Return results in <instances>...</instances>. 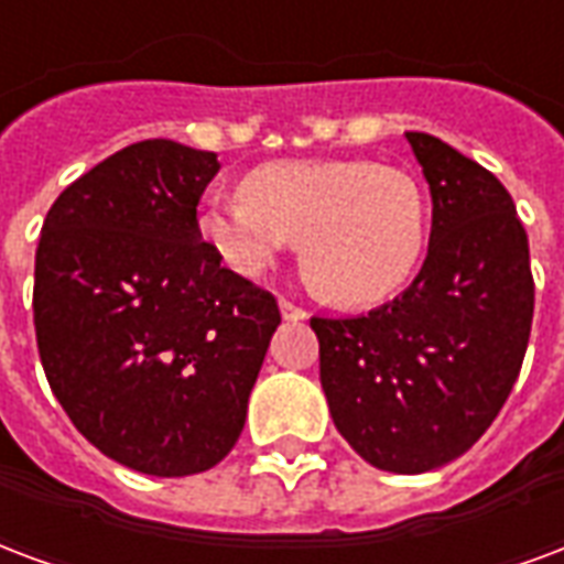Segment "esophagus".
Wrapping results in <instances>:
<instances>
[{
  "mask_svg": "<svg viewBox=\"0 0 564 564\" xmlns=\"http://www.w3.org/2000/svg\"><path fill=\"white\" fill-rule=\"evenodd\" d=\"M281 316L283 319H304V316H307V311H304V307H299L295 302H290V299H281Z\"/></svg>",
  "mask_w": 564,
  "mask_h": 564,
  "instance_id": "34e87169",
  "label": "esophagus"
}]
</instances>
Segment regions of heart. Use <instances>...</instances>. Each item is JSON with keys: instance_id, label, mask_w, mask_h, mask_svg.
<instances>
[{"instance_id": "obj_1", "label": "heart", "mask_w": 564, "mask_h": 564, "mask_svg": "<svg viewBox=\"0 0 564 564\" xmlns=\"http://www.w3.org/2000/svg\"><path fill=\"white\" fill-rule=\"evenodd\" d=\"M241 197L199 215L203 239L241 274H260L293 241L316 293L377 304L419 269L427 197L419 178L377 161H278L241 182Z\"/></svg>"}]
</instances>
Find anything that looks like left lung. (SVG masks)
<instances>
[{
  "instance_id": "obj_1",
  "label": "left lung",
  "mask_w": 564,
  "mask_h": 564,
  "mask_svg": "<svg viewBox=\"0 0 564 564\" xmlns=\"http://www.w3.org/2000/svg\"><path fill=\"white\" fill-rule=\"evenodd\" d=\"M431 185L427 260L367 316H314L319 382L352 448L419 475L469 452L527 356L535 283L527 229L499 178L431 133L406 131Z\"/></svg>"
}]
</instances>
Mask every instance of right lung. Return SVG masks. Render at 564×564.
<instances>
[{
	"instance_id": "right-lung-1",
	"label": "right lung",
	"mask_w": 564,
	"mask_h": 564,
	"mask_svg": "<svg viewBox=\"0 0 564 564\" xmlns=\"http://www.w3.org/2000/svg\"><path fill=\"white\" fill-rule=\"evenodd\" d=\"M218 154L143 140L50 206L35 250V337L86 440L137 473L182 478L232 452L281 311L220 265L197 206Z\"/></svg>"
}]
</instances>
